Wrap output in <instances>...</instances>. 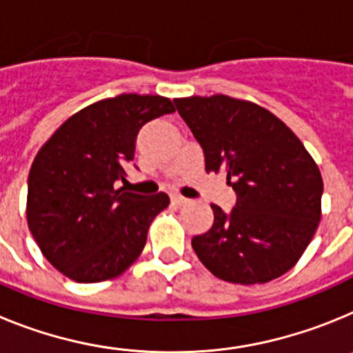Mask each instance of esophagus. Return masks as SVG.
<instances>
[{
    "label": "esophagus",
    "instance_id": "34e87169",
    "mask_svg": "<svg viewBox=\"0 0 353 353\" xmlns=\"http://www.w3.org/2000/svg\"><path fill=\"white\" fill-rule=\"evenodd\" d=\"M171 203L176 205V207H182V205H187V203H189V199L183 198V196L173 194V196H171Z\"/></svg>",
    "mask_w": 353,
    "mask_h": 353
}]
</instances>
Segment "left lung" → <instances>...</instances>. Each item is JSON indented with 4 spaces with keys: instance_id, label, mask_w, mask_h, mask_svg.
I'll use <instances>...</instances> for the list:
<instances>
[{
    "instance_id": "obj_1",
    "label": "left lung",
    "mask_w": 353,
    "mask_h": 353,
    "mask_svg": "<svg viewBox=\"0 0 353 353\" xmlns=\"http://www.w3.org/2000/svg\"><path fill=\"white\" fill-rule=\"evenodd\" d=\"M205 155V170L226 173L235 207L217 205L207 233L192 236L201 263L223 281L269 283L310 245L323 182L301 139L270 111L226 95L174 99Z\"/></svg>"
}]
</instances>
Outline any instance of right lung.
<instances>
[{"label":"right lung","mask_w":353,"mask_h":353,"mask_svg":"<svg viewBox=\"0 0 353 353\" xmlns=\"http://www.w3.org/2000/svg\"><path fill=\"white\" fill-rule=\"evenodd\" d=\"M173 111L161 95L105 99L68 118L40 148L28 176V226L61 274L77 283L105 281L141 254L170 196L117 185L127 182L141 127Z\"/></svg>","instance_id":"right-lung-1"}]
</instances>
